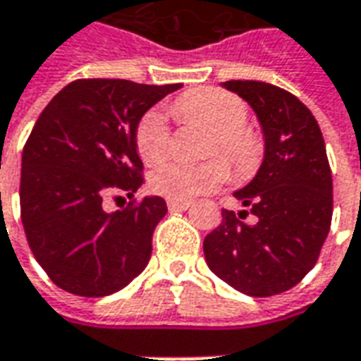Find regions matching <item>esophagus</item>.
<instances>
[{
	"label": "esophagus",
	"instance_id": "esophagus-1",
	"mask_svg": "<svg viewBox=\"0 0 361 361\" xmlns=\"http://www.w3.org/2000/svg\"><path fill=\"white\" fill-rule=\"evenodd\" d=\"M167 207H169L171 212H186L188 207H190V202H186V200H167Z\"/></svg>",
	"mask_w": 361,
	"mask_h": 361
}]
</instances>
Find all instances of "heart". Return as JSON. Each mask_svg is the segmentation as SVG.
Here are the masks:
<instances>
[{"mask_svg": "<svg viewBox=\"0 0 361 361\" xmlns=\"http://www.w3.org/2000/svg\"><path fill=\"white\" fill-rule=\"evenodd\" d=\"M178 121L198 125L212 133L209 154H221L236 175L248 177L262 161L264 146L246 125L248 105L221 88L184 92L173 104ZM136 148L148 165L163 161L171 148L169 126L161 113L148 111L136 126ZM228 180V165L219 157L204 163H163L152 173V188L171 200H192L219 188Z\"/></svg>", "mask_w": 361, "mask_h": 361, "instance_id": "heart-1", "label": "heart"}]
</instances>
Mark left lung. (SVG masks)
I'll return each instance as SVG.
<instances>
[{"label": "left lung", "instance_id": "obj_1", "mask_svg": "<svg viewBox=\"0 0 361 361\" xmlns=\"http://www.w3.org/2000/svg\"><path fill=\"white\" fill-rule=\"evenodd\" d=\"M227 90L256 111L265 140L262 167L235 198L248 212L223 209L204 240L207 267L227 285L265 298L296 286L319 257L333 217V177L317 121L290 92L257 80H228Z\"/></svg>", "mask_w": 361, "mask_h": 361}]
</instances>
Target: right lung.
<instances>
[{"label":"right lung","mask_w":361,"mask_h":361,"mask_svg":"<svg viewBox=\"0 0 361 361\" xmlns=\"http://www.w3.org/2000/svg\"><path fill=\"white\" fill-rule=\"evenodd\" d=\"M180 84L80 78L46 105L23 149L20 219L47 277L63 290L97 298L125 288L152 256L159 196L134 200L144 183L136 126ZM125 193L123 212L103 200Z\"/></svg>","instance_id":"right-lung-1"}]
</instances>
